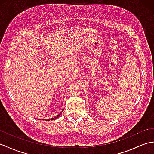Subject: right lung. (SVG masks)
<instances>
[{"mask_svg": "<svg viewBox=\"0 0 154 154\" xmlns=\"http://www.w3.org/2000/svg\"><path fill=\"white\" fill-rule=\"evenodd\" d=\"M63 110H62L60 114H57V116H55V117H54V118H52V119H46V120H55V119H57V118L61 115V113H62V112H63Z\"/></svg>", "mask_w": 154, "mask_h": 154, "instance_id": "add662e5", "label": "right lung"}]
</instances>
